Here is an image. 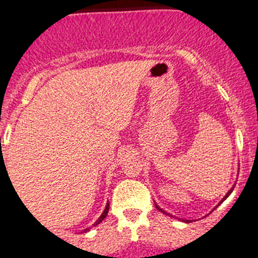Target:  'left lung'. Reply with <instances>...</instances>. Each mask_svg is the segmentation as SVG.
<instances>
[{
  "label": "left lung",
  "mask_w": 258,
  "mask_h": 258,
  "mask_svg": "<svg viewBox=\"0 0 258 258\" xmlns=\"http://www.w3.org/2000/svg\"><path fill=\"white\" fill-rule=\"evenodd\" d=\"M232 190H234V187H231V190H229V192H227V194H226V195H225V198H223V199H222V202H223V200H225V199H226V198H227V197H229L230 194H231V192H232ZM222 202H221V203H222ZM156 208H157V209H159V211H160V212H163V213H165V212H164V211H163V209H161V208H160V207H157V206H156ZM187 222H188V221H187Z\"/></svg>",
  "instance_id": "1"
}]
</instances>
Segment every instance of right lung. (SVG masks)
I'll use <instances>...</instances> for the list:
<instances>
[{
  "instance_id": "add662e5",
  "label": "right lung",
  "mask_w": 258,
  "mask_h": 258,
  "mask_svg": "<svg viewBox=\"0 0 258 258\" xmlns=\"http://www.w3.org/2000/svg\"><path fill=\"white\" fill-rule=\"evenodd\" d=\"M108 209H109V204H108V203H107V206H106V209H104V212H103V213H102V214H101V217L98 218V220H97V222H95V223H94V226H97L98 223H101V222H102V221H103V220H104V218H106L107 213H108ZM86 230H89V229H86ZM86 230H84V231H86Z\"/></svg>"
}]
</instances>
